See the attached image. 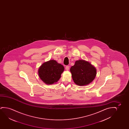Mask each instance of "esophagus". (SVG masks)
Instances as JSON below:
<instances>
[{
  "label": "esophagus",
  "mask_w": 129,
  "mask_h": 129,
  "mask_svg": "<svg viewBox=\"0 0 129 129\" xmlns=\"http://www.w3.org/2000/svg\"><path fill=\"white\" fill-rule=\"evenodd\" d=\"M69 68H70V66H66V70L68 71L69 70Z\"/></svg>",
  "instance_id": "34e87169"
}]
</instances>
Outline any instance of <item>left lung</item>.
Masks as SVG:
<instances>
[{
    "mask_svg": "<svg viewBox=\"0 0 129 129\" xmlns=\"http://www.w3.org/2000/svg\"><path fill=\"white\" fill-rule=\"evenodd\" d=\"M74 83L80 86L88 85L95 78L96 71L88 62L77 60L70 69Z\"/></svg>",
    "mask_w": 129,
    "mask_h": 129,
    "instance_id": "obj_1",
    "label": "left lung"
}]
</instances>
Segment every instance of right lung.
<instances>
[{
    "label": "right lung",
    "instance_id": "obj_1",
    "mask_svg": "<svg viewBox=\"0 0 129 129\" xmlns=\"http://www.w3.org/2000/svg\"><path fill=\"white\" fill-rule=\"evenodd\" d=\"M64 67L54 60H50L43 64L39 68L40 78L46 84L50 85L56 82L61 78Z\"/></svg>",
    "mask_w": 129,
    "mask_h": 129
}]
</instances>
